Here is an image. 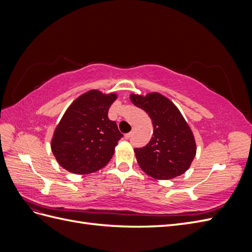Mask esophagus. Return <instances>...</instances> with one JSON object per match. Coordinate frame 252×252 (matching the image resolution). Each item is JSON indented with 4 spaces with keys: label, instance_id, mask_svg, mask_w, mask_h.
<instances>
[{
    "label": "esophagus",
    "instance_id": "esophagus-1",
    "mask_svg": "<svg viewBox=\"0 0 252 252\" xmlns=\"http://www.w3.org/2000/svg\"><path fill=\"white\" fill-rule=\"evenodd\" d=\"M133 132H134V130H132V131H130V132H129V133H127L125 136H126V138L127 139H129V138H131V136H132V134H133Z\"/></svg>",
    "mask_w": 252,
    "mask_h": 252
}]
</instances>
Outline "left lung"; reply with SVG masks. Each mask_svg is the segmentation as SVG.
Masks as SVG:
<instances>
[{
    "label": "left lung",
    "mask_w": 252,
    "mask_h": 252,
    "mask_svg": "<svg viewBox=\"0 0 252 252\" xmlns=\"http://www.w3.org/2000/svg\"><path fill=\"white\" fill-rule=\"evenodd\" d=\"M131 102L148 113L154 136L135 157L142 170L157 180H170L184 173L196 154L193 133L182 113L169 98L158 93L132 94Z\"/></svg>",
    "instance_id": "1"
}]
</instances>
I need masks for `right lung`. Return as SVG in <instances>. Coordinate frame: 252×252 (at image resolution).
Masks as SVG:
<instances>
[{"label": "right lung", "instance_id": "right-lung-1", "mask_svg": "<svg viewBox=\"0 0 252 252\" xmlns=\"http://www.w3.org/2000/svg\"><path fill=\"white\" fill-rule=\"evenodd\" d=\"M116 100V94L93 89L67 108L51 140L52 154L64 169L88 174L108 164L123 136L116 122L108 119V110Z\"/></svg>", "mask_w": 252, "mask_h": 252}]
</instances>
